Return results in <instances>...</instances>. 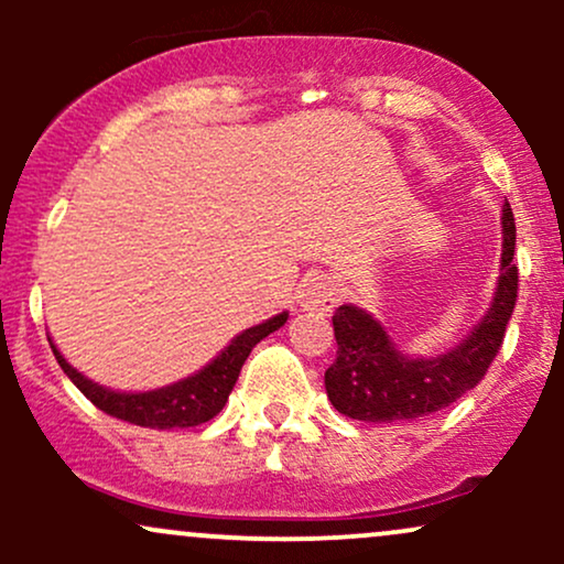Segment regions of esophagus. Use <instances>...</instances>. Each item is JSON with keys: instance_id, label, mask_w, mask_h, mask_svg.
<instances>
[{"instance_id": "obj_1", "label": "esophagus", "mask_w": 564, "mask_h": 564, "mask_svg": "<svg viewBox=\"0 0 564 564\" xmlns=\"http://www.w3.org/2000/svg\"><path fill=\"white\" fill-rule=\"evenodd\" d=\"M296 302L302 310H315V313H332L339 304V286L334 283V278L315 273L304 278V283L296 291Z\"/></svg>"}]
</instances>
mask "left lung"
Segmentation results:
<instances>
[{
    "label": "left lung",
    "mask_w": 564,
    "mask_h": 564,
    "mask_svg": "<svg viewBox=\"0 0 564 564\" xmlns=\"http://www.w3.org/2000/svg\"><path fill=\"white\" fill-rule=\"evenodd\" d=\"M501 273L494 302L477 326L458 345L440 355H408L381 326V321L355 304L334 313L336 360L326 371L332 405L349 419L368 424L411 422L443 411L480 384L488 366L501 349L503 332L514 313V215L509 204L501 212Z\"/></svg>",
    "instance_id": "8db88e82"
}]
</instances>
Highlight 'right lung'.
I'll return each mask as SVG.
<instances>
[{
    "mask_svg": "<svg viewBox=\"0 0 564 564\" xmlns=\"http://www.w3.org/2000/svg\"><path fill=\"white\" fill-rule=\"evenodd\" d=\"M289 321V313L273 315V318L257 323V326L246 328L238 336H232L230 345L212 358L200 371L191 373V377L172 381V384L159 387V390H145V392H121L111 390V387H102L84 377L82 371H76L74 366L63 358L61 349L55 347V341L50 339L55 360L61 364L63 373L79 387L82 394L87 400L106 411L108 416L121 419V422L148 426V430H185V426H198L209 419H215L228 403V394L236 387L241 366L249 358V352L254 349L257 341H262L264 336H270L283 323Z\"/></svg>",
    "mask_w": 564,
    "mask_h": 564,
    "instance_id": "obj_1",
    "label": "right lung"
}]
</instances>
